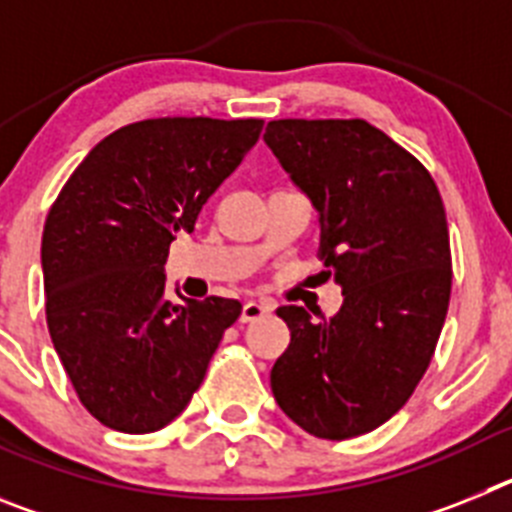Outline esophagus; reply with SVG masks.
<instances>
[{
    "instance_id": "obj_1",
    "label": "esophagus",
    "mask_w": 512,
    "mask_h": 512,
    "mask_svg": "<svg viewBox=\"0 0 512 512\" xmlns=\"http://www.w3.org/2000/svg\"><path fill=\"white\" fill-rule=\"evenodd\" d=\"M266 312H269V307H266L264 302H256V300L246 302L241 310V323H253V320H261Z\"/></svg>"
}]
</instances>
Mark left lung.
Segmentation results:
<instances>
[{
	"mask_svg": "<svg viewBox=\"0 0 512 512\" xmlns=\"http://www.w3.org/2000/svg\"><path fill=\"white\" fill-rule=\"evenodd\" d=\"M320 215V261L341 310L279 307L292 341L271 369L279 408L328 441L364 436L410 400L451 297L446 210L413 153L366 120H271L264 133Z\"/></svg>",
	"mask_w": 512,
	"mask_h": 512,
	"instance_id": "8db88e82",
	"label": "left lung"
}]
</instances>
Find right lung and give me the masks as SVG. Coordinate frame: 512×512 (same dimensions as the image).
Returning a JSON list of instances; mask_svg holds the SVG:
<instances>
[{
  "mask_svg": "<svg viewBox=\"0 0 512 512\" xmlns=\"http://www.w3.org/2000/svg\"><path fill=\"white\" fill-rule=\"evenodd\" d=\"M261 128L256 117L130 122L89 151L45 217L48 333L79 402L112 431L169 425L241 315L228 297L169 302L164 264Z\"/></svg>",
  "mask_w": 512,
  "mask_h": 512,
  "instance_id": "1",
  "label": "right lung"
}]
</instances>
